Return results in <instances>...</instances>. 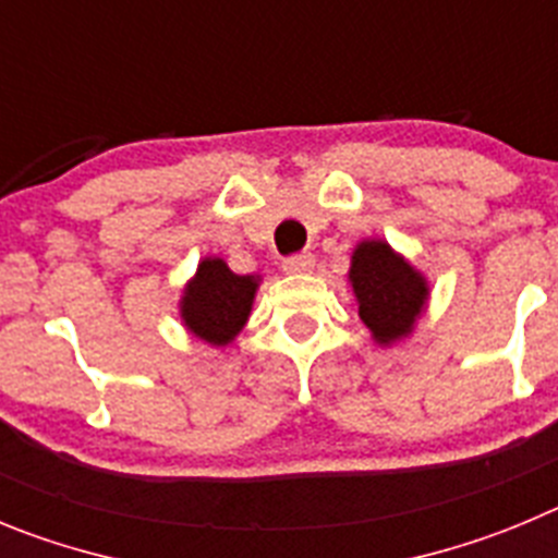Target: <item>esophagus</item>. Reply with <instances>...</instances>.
<instances>
[{"mask_svg": "<svg viewBox=\"0 0 558 558\" xmlns=\"http://www.w3.org/2000/svg\"><path fill=\"white\" fill-rule=\"evenodd\" d=\"M314 269V255L311 253H300V255H289L283 260V272L286 275H305Z\"/></svg>", "mask_w": 558, "mask_h": 558, "instance_id": "1", "label": "esophagus"}]
</instances>
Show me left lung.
Wrapping results in <instances>:
<instances>
[{
    "mask_svg": "<svg viewBox=\"0 0 558 558\" xmlns=\"http://www.w3.org/2000/svg\"><path fill=\"white\" fill-rule=\"evenodd\" d=\"M348 280L359 303L361 323L369 328L375 344L391 348L414 333L430 289L425 275L411 267L409 258L380 239H364L350 255Z\"/></svg>",
    "mask_w": 558,
    "mask_h": 558,
    "instance_id": "left-lung-1",
    "label": "left lung"
}]
</instances>
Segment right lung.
Masks as SVG:
<instances>
[{
    "mask_svg": "<svg viewBox=\"0 0 558 558\" xmlns=\"http://www.w3.org/2000/svg\"><path fill=\"white\" fill-rule=\"evenodd\" d=\"M260 275H235L222 258H203L180 298L185 330L210 348H225L247 325Z\"/></svg>",
    "mask_w": 558,
    "mask_h": 558,
    "instance_id": "obj_1",
    "label": "right lung"
}]
</instances>
